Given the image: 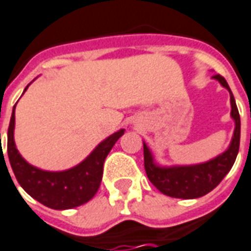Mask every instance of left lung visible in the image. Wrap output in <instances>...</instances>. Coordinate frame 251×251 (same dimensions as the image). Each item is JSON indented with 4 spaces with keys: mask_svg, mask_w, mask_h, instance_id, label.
<instances>
[{
    "mask_svg": "<svg viewBox=\"0 0 251 251\" xmlns=\"http://www.w3.org/2000/svg\"><path fill=\"white\" fill-rule=\"evenodd\" d=\"M213 78L217 80L222 84V87L229 92L231 118L235 122V129L231 143L223 153L217 155L211 160L199 164H187V166L157 164L148 145L144 143V167L147 176L152 182V185L166 196L183 200L202 197L212 192L222 182V179L228 174V171L235 163L236 155L239 151V140H241V118H239L234 95L226 78L220 75H215Z\"/></svg>",
    "mask_w": 251,
    "mask_h": 251,
    "instance_id": "8db88e82",
    "label": "left lung"
}]
</instances>
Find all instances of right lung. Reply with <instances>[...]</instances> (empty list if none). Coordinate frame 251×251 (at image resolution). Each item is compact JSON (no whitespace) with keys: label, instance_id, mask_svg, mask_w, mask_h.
<instances>
[{"label":"right lung","instance_id":"obj_1","mask_svg":"<svg viewBox=\"0 0 251 251\" xmlns=\"http://www.w3.org/2000/svg\"><path fill=\"white\" fill-rule=\"evenodd\" d=\"M29 85V84H28ZM28 85L24 89L27 91ZM15 108L8 129V157L16 179L25 192L51 209H71L88 202L100 186L103 164L114 144L125 133V129L115 131L89 153L83 162L64 171H46L29 164L16 148ZM3 152H1V156ZM5 160V157H3ZM6 166V163H5ZM8 168V167H6ZM9 171V170H8ZM12 178V176H10Z\"/></svg>","mask_w":251,"mask_h":251}]
</instances>
